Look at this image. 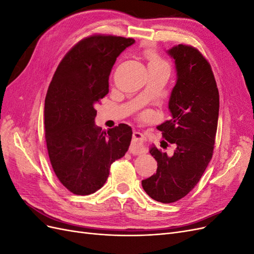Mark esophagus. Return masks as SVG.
Returning <instances> with one entry per match:
<instances>
[{
    "instance_id": "esophagus-1",
    "label": "esophagus",
    "mask_w": 254,
    "mask_h": 254,
    "mask_svg": "<svg viewBox=\"0 0 254 254\" xmlns=\"http://www.w3.org/2000/svg\"><path fill=\"white\" fill-rule=\"evenodd\" d=\"M144 142H145V137L142 133L133 132L132 143H131V146H130V152H131L132 155H142L143 152H145Z\"/></svg>"
}]
</instances>
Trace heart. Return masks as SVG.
Wrapping results in <instances>:
<instances>
[{
    "label": "heart",
    "mask_w": 254,
    "mask_h": 254,
    "mask_svg": "<svg viewBox=\"0 0 254 254\" xmlns=\"http://www.w3.org/2000/svg\"><path fill=\"white\" fill-rule=\"evenodd\" d=\"M149 58V64H159V63H164V61L161 59L160 57H158L155 54H150L148 56Z\"/></svg>",
    "instance_id": "obj_1"
}]
</instances>
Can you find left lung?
Masks as SVG:
<instances>
[{"mask_svg":"<svg viewBox=\"0 0 254 254\" xmlns=\"http://www.w3.org/2000/svg\"><path fill=\"white\" fill-rule=\"evenodd\" d=\"M166 53L174 59L177 79L168 101L171 120L158 129L175 150L170 157L151 146L157 173L142 180V187L155 200L172 203L195 188L212 159L219 93L211 65L198 50L178 44Z\"/></svg>","mask_w":254,"mask_h":254,"instance_id":"1","label":"left lung"}]
</instances>
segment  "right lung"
I'll list each match as a JSON object with an SVG mask.
<instances>
[{
    "instance_id": "right-lung-1",
    "label": "right lung",
    "mask_w": 254,
    "mask_h": 254,
    "mask_svg": "<svg viewBox=\"0 0 254 254\" xmlns=\"http://www.w3.org/2000/svg\"><path fill=\"white\" fill-rule=\"evenodd\" d=\"M134 42L117 36L86 38L67 52L53 76L44 104L45 141L54 172L73 194L95 193L129 148L131 127L102 131L95 106L108 94L115 60Z\"/></svg>"
}]
</instances>
